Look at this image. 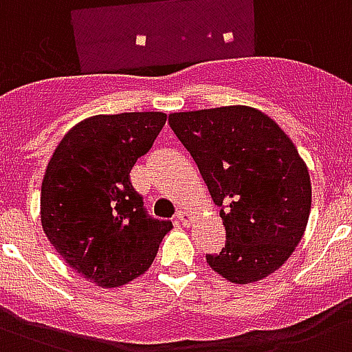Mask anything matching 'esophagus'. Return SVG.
<instances>
[{"instance_id": "esophagus-1", "label": "esophagus", "mask_w": 352, "mask_h": 352, "mask_svg": "<svg viewBox=\"0 0 352 352\" xmlns=\"http://www.w3.org/2000/svg\"><path fill=\"white\" fill-rule=\"evenodd\" d=\"M177 221L182 223L184 226H188L192 223V214H190L188 210H179V212H177Z\"/></svg>"}]
</instances>
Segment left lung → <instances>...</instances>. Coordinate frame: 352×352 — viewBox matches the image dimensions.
I'll use <instances>...</instances> for the list:
<instances>
[{"instance_id":"8db88e82","label":"left lung","mask_w":352,"mask_h":352,"mask_svg":"<svg viewBox=\"0 0 352 352\" xmlns=\"http://www.w3.org/2000/svg\"><path fill=\"white\" fill-rule=\"evenodd\" d=\"M168 122L221 206L225 248L206 263L237 285L276 272L311 214V177L289 135L248 106L171 113Z\"/></svg>"}]
</instances>
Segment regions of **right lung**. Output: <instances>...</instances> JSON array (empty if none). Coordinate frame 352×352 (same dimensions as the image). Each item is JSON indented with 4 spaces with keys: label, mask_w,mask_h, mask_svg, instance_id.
Returning <instances> with one entry per match:
<instances>
[{
    "label": "right lung",
    "mask_w": 352,
    "mask_h": 352,
    "mask_svg": "<svg viewBox=\"0 0 352 352\" xmlns=\"http://www.w3.org/2000/svg\"><path fill=\"white\" fill-rule=\"evenodd\" d=\"M164 124L160 111L85 118L69 129L47 164L40 197L43 232L74 272L102 289L146 272L173 228L146 214L129 181Z\"/></svg>",
    "instance_id": "right-lung-1"
}]
</instances>
